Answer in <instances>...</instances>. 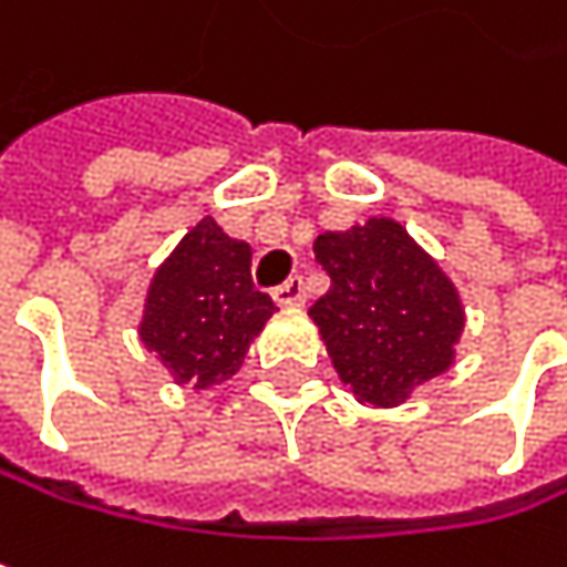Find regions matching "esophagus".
Segmentation results:
<instances>
[{
  "label": "esophagus",
  "instance_id": "1",
  "mask_svg": "<svg viewBox=\"0 0 567 567\" xmlns=\"http://www.w3.org/2000/svg\"><path fill=\"white\" fill-rule=\"evenodd\" d=\"M272 298H276V305H282V308H298V305H305V282L295 276V279H288L285 285H279V288L272 291Z\"/></svg>",
  "mask_w": 567,
  "mask_h": 567
}]
</instances>
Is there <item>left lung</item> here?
Wrapping results in <instances>:
<instances>
[{"instance_id": "obj_1", "label": "left lung", "mask_w": 567, "mask_h": 567, "mask_svg": "<svg viewBox=\"0 0 567 567\" xmlns=\"http://www.w3.org/2000/svg\"><path fill=\"white\" fill-rule=\"evenodd\" d=\"M331 288L311 305L328 358L368 406H400L456 364L466 328L460 288L391 216L315 239Z\"/></svg>"}]
</instances>
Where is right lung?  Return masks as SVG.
<instances>
[{"label":"right lung","instance_id":"1","mask_svg":"<svg viewBox=\"0 0 567 567\" xmlns=\"http://www.w3.org/2000/svg\"><path fill=\"white\" fill-rule=\"evenodd\" d=\"M276 315L252 285V249L203 216L157 266L144 295L137 338L167 368L173 384L209 391L229 381L249 344Z\"/></svg>","mask_w":567,"mask_h":567}]
</instances>
